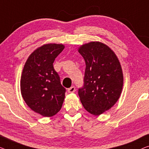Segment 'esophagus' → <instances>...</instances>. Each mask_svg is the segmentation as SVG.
<instances>
[{"mask_svg":"<svg viewBox=\"0 0 149 149\" xmlns=\"http://www.w3.org/2000/svg\"><path fill=\"white\" fill-rule=\"evenodd\" d=\"M75 91V88L74 86H72V87H71L70 88L68 89V92L69 93H74Z\"/></svg>","mask_w":149,"mask_h":149,"instance_id":"esophagus-1","label":"esophagus"}]
</instances>
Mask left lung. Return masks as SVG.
<instances>
[{
  "instance_id": "1",
  "label": "left lung",
  "mask_w": 149,
  "mask_h": 149,
  "mask_svg": "<svg viewBox=\"0 0 149 149\" xmlns=\"http://www.w3.org/2000/svg\"><path fill=\"white\" fill-rule=\"evenodd\" d=\"M86 62L84 86L78 95L84 108L95 116L116 104L123 86V74L118 59L109 47L93 41L78 49Z\"/></svg>"
}]
</instances>
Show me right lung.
<instances>
[{"label":"right lung","instance_id":"right-lung-1","mask_svg":"<svg viewBox=\"0 0 149 149\" xmlns=\"http://www.w3.org/2000/svg\"><path fill=\"white\" fill-rule=\"evenodd\" d=\"M65 47L45 44L28 57L21 78V92L27 106L43 116L51 117L61 110L65 88L53 68V62Z\"/></svg>","mask_w":149,"mask_h":149}]
</instances>
